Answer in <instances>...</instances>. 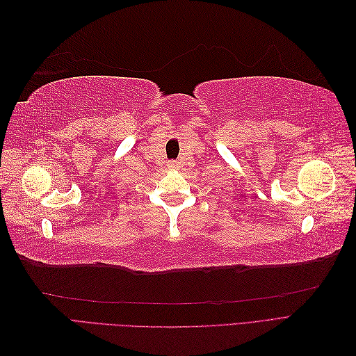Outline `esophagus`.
Here are the masks:
<instances>
[{
	"label": "esophagus",
	"instance_id": "1",
	"mask_svg": "<svg viewBox=\"0 0 356 356\" xmlns=\"http://www.w3.org/2000/svg\"><path fill=\"white\" fill-rule=\"evenodd\" d=\"M169 168L177 169V168H178V161H177V160H170V161H169Z\"/></svg>",
	"mask_w": 356,
	"mask_h": 356
}]
</instances>
